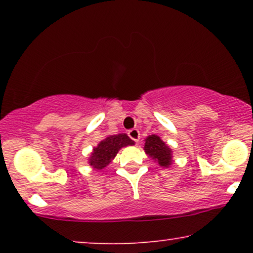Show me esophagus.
<instances>
[{"label":"esophagus","instance_id":"esophagus-1","mask_svg":"<svg viewBox=\"0 0 253 253\" xmlns=\"http://www.w3.org/2000/svg\"><path fill=\"white\" fill-rule=\"evenodd\" d=\"M127 133H129V137L133 141H136V143H138V141H139V139H140L139 130H138V129H131V130H129V132H127Z\"/></svg>","mask_w":253,"mask_h":253}]
</instances>
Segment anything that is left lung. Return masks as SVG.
Here are the masks:
<instances>
[{
  "label": "left lung",
  "mask_w": 253,
  "mask_h": 253,
  "mask_svg": "<svg viewBox=\"0 0 253 253\" xmlns=\"http://www.w3.org/2000/svg\"><path fill=\"white\" fill-rule=\"evenodd\" d=\"M144 151L162 168H169L172 165L171 148L157 134H151L146 137Z\"/></svg>",
  "instance_id": "obj_1"
}]
</instances>
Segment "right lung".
Instances as JSON below:
<instances>
[{
    "instance_id": "1",
    "label": "right lung",
    "mask_w": 253,
    "mask_h": 253,
    "mask_svg": "<svg viewBox=\"0 0 253 253\" xmlns=\"http://www.w3.org/2000/svg\"><path fill=\"white\" fill-rule=\"evenodd\" d=\"M132 145H134V141L130 139L126 133L107 136L95 147H93L92 153L88 158V165L93 169L102 170L115 159L121 148L132 146Z\"/></svg>"
}]
</instances>
